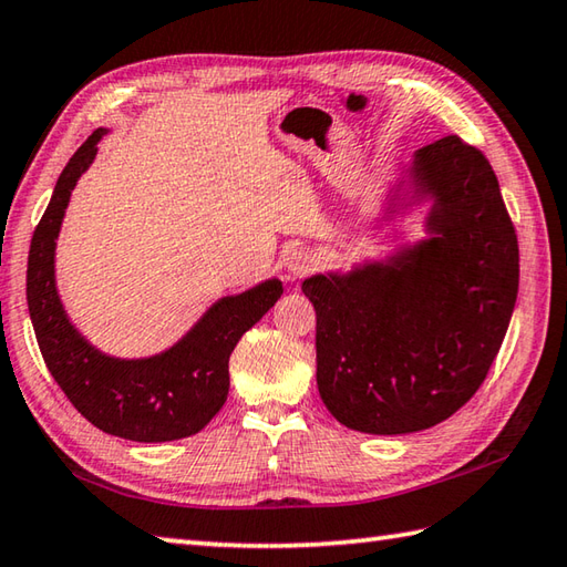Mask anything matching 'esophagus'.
Wrapping results in <instances>:
<instances>
[{"label":"esophagus","instance_id":"obj_1","mask_svg":"<svg viewBox=\"0 0 567 567\" xmlns=\"http://www.w3.org/2000/svg\"><path fill=\"white\" fill-rule=\"evenodd\" d=\"M286 269H288V274H293V276H306L308 271H313V266H316V256L308 251V249H303V247H298V249H291L286 254Z\"/></svg>","mask_w":567,"mask_h":567}]
</instances>
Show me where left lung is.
Here are the masks:
<instances>
[{
	"mask_svg": "<svg viewBox=\"0 0 567 567\" xmlns=\"http://www.w3.org/2000/svg\"><path fill=\"white\" fill-rule=\"evenodd\" d=\"M414 199H432L430 239L355 266L316 274L318 392L340 424L410 434L474 398L511 323L518 239L488 159L446 135L414 153Z\"/></svg>",
	"mask_w": 567,
	"mask_h": 567,
	"instance_id": "left-lung-1",
	"label": "left lung"
}]
</instances>
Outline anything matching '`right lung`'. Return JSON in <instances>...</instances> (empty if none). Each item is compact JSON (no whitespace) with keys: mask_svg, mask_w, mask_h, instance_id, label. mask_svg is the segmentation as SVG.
Returning a JSON list of instances; mask_svg holds the SVG:
<instances>
[{"mask_svg":"<svg viewBox=\"0 0 567 567\" xmlns=\"http://www.w3.org/2000/svg\"><path fill=\"white\" fill-rule=\"evenodd\" d=\"M103 135L105 127H99L73 153L31 237L29 316L53 380L93 426L131 442L185 440L227 402L231 350L279 301L284 286L269 279L239 296L219 298L183 340L153 358L121 360L93 348L63 311L53 254L71 192L93 163Z\"/></svg>","mask_w":567,"mask_h":567,"instance_id":"add662e5","label":"right lung"}]
</instances>
